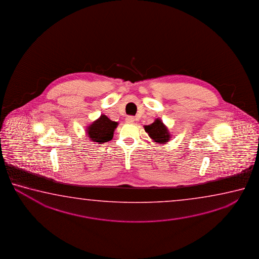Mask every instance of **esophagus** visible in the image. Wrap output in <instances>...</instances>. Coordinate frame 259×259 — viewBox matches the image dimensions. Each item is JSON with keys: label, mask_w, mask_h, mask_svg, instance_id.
<instances>
[{"label": "esophagus", "mask_w": 259, "mask_h": 259, "mask_svg": "<svg viewBox=\"0 0 259 259\" xmlns=\"http://www.w3.org/2000/svg\"><path fill=\"white\" fill-rule=\"evenodd\" d=\"M125 120H126V122L127 123H133L135 121V118L132 117V116H128V117L125 118Z\"/></svg>", "instance_id": "34e87169"}]
</instances>
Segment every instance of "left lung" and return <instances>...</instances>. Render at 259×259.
Segmentation results:
<instances>
[{
    "label": "left lung",
    "instance_id": "8db88e82",
    "mask_svg": "<svg viewBox=\"0 0 259 259\" xmlns=\"http://www.w3.org/2000/svg\"><path fill=\"white\" fill-rule=\"evenodd\" d=\"M144 130L152 141L158 144H166L171 139L167 126L159 118H156L150 125H145Z\"/></svg>",
    "mask_w": 259,
    "mask_h": 259
}]
</instances>
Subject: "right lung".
Wrapping results in <instances>:
<instances>
[{
  "label": "right lung",
  "instance_id": "1",
  "mask_svg": "<svg viewBox=\"0 0 259 259\" xmlns=\"http://www.w3.org/2000/svg\"><path fill=\"white\" fill-rule=\"evenodd\" d=\"M117 121H112L106 115L101 114L92 124L86 127L87 137L92 142L102 144L111 141L114 135L115 128L118 127Z\"/></svg>",
  "mask_w": 259,
  "mask_h": 259
}]
</instances>
